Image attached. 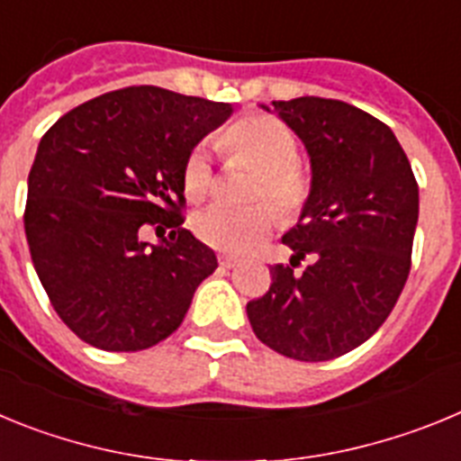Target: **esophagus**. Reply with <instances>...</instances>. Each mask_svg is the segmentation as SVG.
<instances>
[{
    "label": "esophagus",
    "instance_id": "obj_1",
    "mask_svg": "<svg viewBox=\"0 0 461 461\" xmlns=\"http://www.w3.org/2000/svg\"><path fill=\"white\" fill-rule=\"evenodd\" d=\"M219 263H221V267H228V270H230V267L238 266V258H235V256L223 254V256H219Z\"/></svg>",
    "mask_w": 461,
    "mask_h": 461
}]
</instances>
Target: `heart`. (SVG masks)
<instances>
[{
	"label": "heart",
	"mask_w": 461,
	"mask_h": 461,
	"mask_svg": "<svg viewBox=\"0 0 461 461\" xmlns=\"http://www.w3.org/2000/svg\"><path fill=\"white\" fill-rule=\"evenodd\" d=\"M223 152L233 158H247L260 168L251 198L272 201L284 217H295L312 194L307 173L297 166L300 142L295 133L276 117L247 115L230 124L219 138ZM214 168L205 142L195 145L182 166V189L189 201H203L214 191ZM270 203L251 207L210 205L194 214L191 228L203 244L223 254H244L258 247L279 217Z\"/></svg>",
	"instance_id": "b5f03b06"
}]
</instances>
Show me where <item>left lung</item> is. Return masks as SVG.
<instances>
[{
  "instance_id": "left-lung-1",
  "label": "left lung",
  "mask_w": 461,
  "mask_h": 461,
  "mask_svg": "<svg viewBox=\"0 0 461 461\" xmlns=\"http://www.w3.org/2000/svg\"><path fill=\"white\" fill-rule=\"evenodd\" d=\"M312 161V194L281 242L270 291L247 304L272 351L323 362L353 351L383 325L411 270L418 182L388 124L337 99L272 101ZM260 108L270 110L267 105ZM312 263L295 273L299 260Z\"/></svg>"
}]
</instances>
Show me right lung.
<instances>
[{
    "label": "right lung",
    "instance_id": "obj_1",
    "mask_svg": "<svg viewBox=\"0 0 461 461\" xmlns=\"http://www.w3.org/2000/svg\"><path fill=\"white\" fill-rule=\"evenodd\" d=\"M230 113L140 85L68 110L41 138L24 233L57 316L83 341L142 351L180 328L217 270L214 251L182 228V166ZM142 225L158 226V245L137 238Z\"/></svg>",
    "mask_w": 461,
    "mask_h": 461
}]
</instances>
